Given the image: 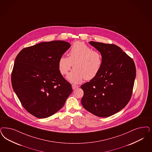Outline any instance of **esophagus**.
Returning <instances> with one entry per match:
<instances>
[{
	"mask_svg": "<svg viewBox=\"0 0 152 152\" xmlns=\"http://www.w3.org/2000/svg\"><path fill=\"white\" fill-rule=\"evenodd\" d=\"M72 88L73 90H75V89H77L79 88V86L76 85H72Z\"/></svg>",
	"mask_w": 152,
	"mask_h": 152,
	"instance_id": "34e87169",
	"label": "esophagus"
}]
</instances>
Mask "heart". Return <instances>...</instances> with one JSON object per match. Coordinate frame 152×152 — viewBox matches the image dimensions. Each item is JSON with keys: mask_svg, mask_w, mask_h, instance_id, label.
I'll return each mask as SVG.
<instances>
[{"mask_svg": "<svg viewBox=\"0 0 152 152\" xmlns=\"http://www.w3.org/2000/svg\"><path fill=\"white\" fill-rule=\"evenodd\" d=\"M103 64L102 54L93 50L84 42H75L69 52V57L63 56L58 61L60 73L67 74L71 68L73 69L67 77L73 84H80L84 79L90 80L95 78L101 69Z\"/></svg>", "mask_w": 152, "mask_h": 152, "instance_id": "obj_1", "label": "heart"}]
</instances>
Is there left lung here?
<instances>
[{
  "instance_id": "1",
  "label": "left lung",
  "mask_w": 152,
  "mask_h": 152,
  "mask_svg": "<svg viewBox=\"0 0 152 152\" xmlns=\"http://www.w3.org/2000/svg\"><path fill=\"white\" fill-rule=\"evenodd\" d=\"M102 54L98 75L81 86L84 108L100 117H107L123 109L131 98L136 77L132 59L114 44L90 42Z\"/></svg>"
}]
</instances>
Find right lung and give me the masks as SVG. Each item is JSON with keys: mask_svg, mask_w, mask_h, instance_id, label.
Listing matches in <instances>:
<instances>
[{"mask_svg": "<svg viewBox=\"0 0 152 152\" xmlns=\"http://www.w3.org/2000/svg\"><path fill=\"white\" fill-rule=\"evenodd\" d=\"M71 47L68 42H42L21 50L11 76L14 91L32 115L45 118L63 107L72 91L58 69V61Z\"/></svg>", "mask_w": 152, "mask_h": 152, "instance_id": "1", "label": "right lung"}]
</instances>
